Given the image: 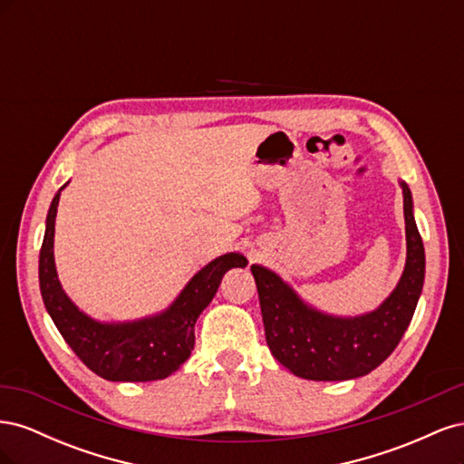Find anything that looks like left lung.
<instances>
[{
  "label": "left lung",
  "mask_w": 464,
  "mask_h": 464,
  "mask_svg": "<svg viewBox=\"0 0 464 464\" xmlns=\"http://www.w3.org/2000/svg\"><path fill=\"white\" fill-rule=\"evenodd\" d=\"M404 205L406 261L397 286L375 310L334 315L302 298L292 285L254 263L266 344L296 377L312 382H346L373 372L397 348L409 329L424 288L426 254L414 220L411 188L399 179Z\"/></svg>",
  "instance_id": "1"
}]
</instances>
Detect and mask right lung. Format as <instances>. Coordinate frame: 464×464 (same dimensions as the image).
<instances>
[{
	"mask_svg": "<svg viewBox=\"0 0 464 464\" xmlns=\"http://www.w3.org/2000/svg\"><path fill=\"white\" fill-rule=\"evenodd\" d=\"M69 184V181H67ZM63 184L53 195L38 259L40 294L55 327L89 370L108 382H157L179 370L195 344V321L213 302L222 276L247 266L240 251H230L195 273L164 310L130 321H101L67 296L53 257L55 215Z\"/></svg>",
	"mask_w": 464,
	"mask_h": 464,
	"instance_id": "obj_1",
	"label": "right lung"
}]
</instances>
